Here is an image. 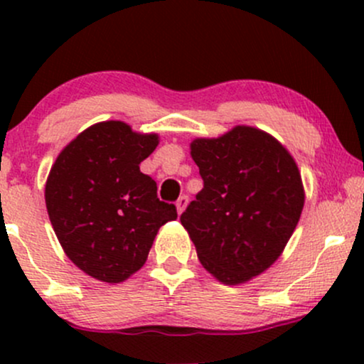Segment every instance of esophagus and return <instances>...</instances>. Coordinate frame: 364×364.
<instances>
[{"label":"esophagus","mask_w":364,"mask_h":364,"mask_svg":"<svg viewBox=\"0 0 364 364\" xmlns=\"http://www.w3.org/2000/svg\"><path fill=\"white\" fill-rule=\"evenodd\" d=\"M186 205H188V196H186V195L179 196L178 202H176V210H178V214H179V215L183 214V210H185Z\"/></svg>","instance_id":"34e87169"}]
</instances>
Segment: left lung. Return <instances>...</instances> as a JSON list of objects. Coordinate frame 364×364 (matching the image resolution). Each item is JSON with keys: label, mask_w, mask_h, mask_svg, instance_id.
<instances>
[{"label": "left lung", "mask_w": 364, "mask_h": 364, "mask_svg": "<svg viewBox=\"0 0 364 364\" xmlns=\"http://www.w3.org/2000/svg\"><path fill=\"white\" fill-rule=\"evenodd\" d=\"M190 150L203 188L179 220L208 274L225 286L248 282L281 257L301 217L296 161L272 135L245 124L195 139Z\"/></svg>", "instance_id": "8db88e82"}]
</instances>
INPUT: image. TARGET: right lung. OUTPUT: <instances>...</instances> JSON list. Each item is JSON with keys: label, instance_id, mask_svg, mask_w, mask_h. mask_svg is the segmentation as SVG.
Returning <instances> with one entry per match:
<instances>
[{"label": "right lung", "instance_id": "obj_1", "mask_svg": "<svg viewBox=\"0 0 364 364\" xmlns=\"http://www.w3.org/2000/svg\"><path fill=\"white\" fill-rule=\"evenodd\" d=\"M157 145L156 133L102 121L70 141L49 171L44 196L58 241L97 281L118 284L140 270L159 228L178 217L140 171Z\"/></svg>", "mask_w": 364, "mask_h": 364}]
</instances>
